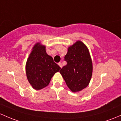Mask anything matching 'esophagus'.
<instances>
[{
    "instance_id": "34e87169",
    "label": "esophagus",
    "mask_w": 121,
    "mask_h": 121,
    "mask_svg": "<svg viewBox=\"0 0 121 121\" xmlns=\"http://www.w3.org/2000/svg\"><path fill=\"white\" fill-rule=\"evenodd\" d=\"M58 65L60 66V68H62V64H61V63H60H60H58Z\"/></svg>"
}]
</instances>
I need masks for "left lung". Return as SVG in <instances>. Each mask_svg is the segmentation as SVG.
I'll return each instance as SVG.
<instances>
[{
	"label": "left lung",
	"mask_w": 121,
	"mask_h": 121,
	"mask_svg": "<svg viewBox=\"0 0 121 121\" xmlns=\"http://www.w3.org/2000/svg\"><path fill=\"white\" fill-rule=\"evenodd\" d=\"M64 60L67 65L60 72L67 86L73 92L82 91L87 86L92 75V61L87 47L78 41L68 48Z\"/></svg>",
	"instance_id": "left-lung-1"
}]
</instances>
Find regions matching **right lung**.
<instances>
[{"instance_id": "obj_1", "label": "right lung", "mask_w": 121, "mask_h": 121, "mask_svg": "<svg viewBox=\"0 0 121 121\" xmlns=\"http://www.w3.org/2000/svg\"><path fill=\"white\" fill-rule=\"evenodd\" d=\"M45 46L36 43L26 61V73L30 85L36 90L48 86L52 77L60 67L46 52Z\"/></svg>"}]
</instances>
